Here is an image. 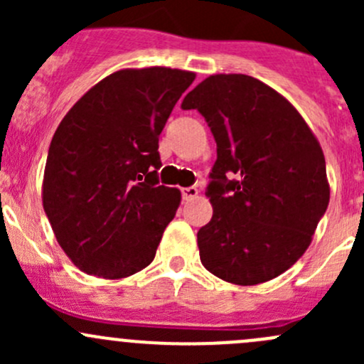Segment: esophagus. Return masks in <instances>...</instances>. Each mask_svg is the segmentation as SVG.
I'll return each mask as SVG.
<instances>
[{
	"instance_id": "esophagus-1",
	"label": "esophagus",
	"mask_w": 364,
	"mask_h": 364,
	"mask_svg": "<svg viewBox=\"0 0 364 364\" xmlns=\"http://www.w3.org/2000/svg\"><path fill=\"white\" fill-rule=\"evenodd\" d=\"M181 193H183V199L192 200L199 196V190H197V186H186V188H181Z\"/></svg>"
}]
</instances>
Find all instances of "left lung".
Segmentation results:
<instances>
[{"mask_svg":"<svg viewBox=\"0 0 364 364\" xmlns=\"http://www.w3.org/2000/svg\"><path fill=\"white\" fill-rule=\"evenodd\" d=\"M181 107L203 114L216 141L200 262L229 284L273 280L306 252L328 209L317 137L287 98L243 73L209 75Z\"/></svg>","mask_w":364,"mask_h":364,"instance_id":"8db88e82","label":"left lung"}]
</instances>
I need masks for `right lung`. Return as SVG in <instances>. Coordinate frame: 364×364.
I'll use <instances>...</instances> for the list:
<instances>
[{"label":"right lung","mask_w":364,"mask_h":364,"mask_svg":"<svg viewBox=\"0 0 364 364\" xmlns=\"http://www.w3.org/2000/svg\"><path fill=\"white\" fill-rule=\"evenodd\" d=\"M196 73L149 67L111 73L61 119L47 155L42 203L80 271L127 278L155 259L181 203L159 183V135Z\"/></svg>","instance_id":"add662e5"}]
</instances>
